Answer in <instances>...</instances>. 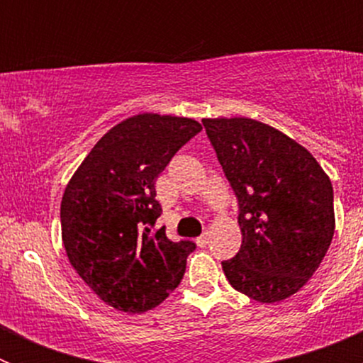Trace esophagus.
<instances>
[{"instance_id":"34e87169","label":"esophagus","mask_w":363,"mask_h":363,"mask_svg":"<svg viewBox=\"0 0 363 363\" xmlns=\"http://www.w3.org/2000/svg\"><path fill=\"white\" fill-rule=\"evenodd\" d=\"M196 243H198V245H200V247L207 245V243H209V233H203V234H201L200 238L196 240Z\"/></svg>"}]
</instances>
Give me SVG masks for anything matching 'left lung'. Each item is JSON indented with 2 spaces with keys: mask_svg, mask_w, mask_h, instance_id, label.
Returning a JSON list of instances; mask_svg holds the SVG:
<instances>
[{
  "mask_svg": "<svg viewBox=\"0 0 363 363\" xmlns=\"http://www.w3.org/2000/svg\"><path fill=\"white\" fill-rule=\"evenodd\" d=\"M238 200L242 247L221 267L262 303L285 300L320 267L335 234L333 185L307 149L249 118L203 120Z\"/></svg>",
  "mask_w": 363,
  "mask_h": 363,
  "instance_id": "1",
  "label": "left lung"
}]
</instances>
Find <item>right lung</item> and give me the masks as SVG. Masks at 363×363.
<instances>
[{
  "instance_id": "right-lung-1",
  "label": "right lung",
  "mask_w": 363,
  "mask_h": 363,
  "mask_svg": "<svg viewBox=\"0 0 363 363\" xmlns=\"http://www.w3.org/2000/svg\"><path fill=\"white\" fill-rule=\"evenodd\" d=\"M201 125L191 118L138 114L112 127L89 152L62 200L70 265L107 306L145 313L185 274L191 240L154 229L162 214L156 178Z\"/></svg>"
}]
</instances>
